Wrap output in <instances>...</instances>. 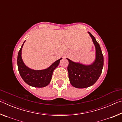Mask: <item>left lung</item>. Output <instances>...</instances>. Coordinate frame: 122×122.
Listing matches in <instances>:
<instances>
[{"label": "left lung", "instance_id": "left-lung-1", "mask_svg": "<svg viewBox=\"0 0 122 122\" xmlns=\"http://www.w3.org/2000/svg\"><path fill=\"white\" fill-rule=\"evenodd\" d=\"M92 37L96 48V60L91 65L85 66L74 62L69 59L67 69L70 82L72 86L77 88H84L93 85L97 81L102 73L104 59L98 43L95 37L88 32Z\"/></svg>", "mask_w": 122, "mask_h": 122}]
</instances>
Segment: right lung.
<instances>
[{"instance_id": "right-lung-1", "label": "right lung", "mask_w": 122, "mask_h": 122, "mask_svg": "<svg viewBox=\"0 0 122 122\" xmlns=\"http://www.w3.org/2000/svg\"><path fill=\"white\" fill-rule=\"evenodd\" d=\"M23 45L24 44L19 51L17 58L18 71L21 77L27 84L34 87L42 88L48 86L51 79L53 71L58 66L62 58L55 61L46 69L41 71L31 69L26 66L22 61L21 50Z\"/></svg>"}]
</instances>
